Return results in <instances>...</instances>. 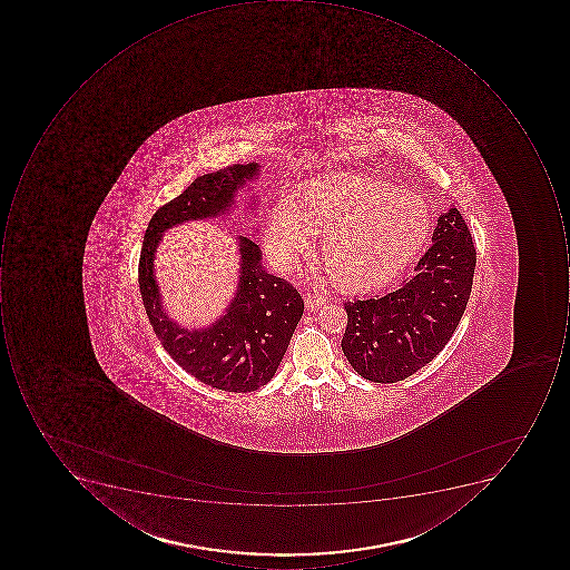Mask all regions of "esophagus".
<instances>
[{"instance_id":"1","label":"esophagus","mask_w":570,"mask_h":570,"mask_svg":"<svg viewBox=\"0 0 570 570\" xmlns=\"http://www.w3.org/2000/svg\"><path fill=\"white\" fill-rule=\"evenodd\" d=\"M303 298H305V305L308 309H318L322 305H325V298L322 294L305 293Z\"/></svg>"}]
</instances>
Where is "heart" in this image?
<instances>
[{
    "mask_svg": "<svg viewBox=\"0 0 570 570\" xmlns=\"http://www.w3.org/2000/svg\"><path fill=\"white\" fill-rule=\"evenodd\" d=\"M432 214L420 195L380 179L332 175L305 186L298 202H279L268 217L265 246L277 267H293L313 233L338 287L365 291L397 274L430 235Z\"/></svg>",
    "mask_w": 570,
    "mask_h": 570,
    "instance_id": "heart-1",
    "label": "heart"
}]
</instances>
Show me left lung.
Instances as JSON below:
<instances>
[{"label":"left lung","mask_w":570,"mask_h":570,"mask_svg":"<svg viewBox=\"0 0 570 570\" xmlns=\"http://www.w3.org/2000/svg\"><path fill=\"white\" fill-rule=\"evenodd\" d=\"M433 246L401 286L344 303V356L363 379L394 384L416 373L451 341L469 302L476 248L458 209L436 220Z\"/></svg>","instance_id":"8db88e82"}]
</instances>
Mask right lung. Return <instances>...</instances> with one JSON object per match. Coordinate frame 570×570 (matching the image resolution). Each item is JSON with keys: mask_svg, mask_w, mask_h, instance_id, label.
Here are the masks:
<instances>
[{"mask_svg": "<svg viewBox=\"0 0 570 570\" xmlns=\"http://www.w3.org/2000/svg\"><path fill=\"white\" fill-rule=\"evenodd\" d=\"M257 175L258 164L249 163L198 176L181 195L156 210L138 261L141 302L164 350L202 384L226 392H254L274 376L302 318V296L286 279L267 274L257 243L239 236L242 276L235 299L216 324L188 331L169 321L160 306L154 254L166 229L226 213L238 188Z\"/></svg>", "mask_w": 570, "mask_h": 570, "instance_id": "right-lung-1", "label": "right lung"}]
</instances>
